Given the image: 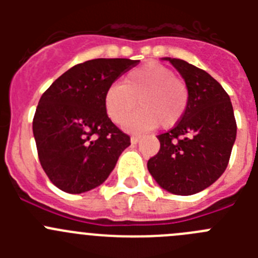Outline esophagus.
I'll return each instance as SVG.
<instances>
[{
	"label": "esophagus",
	"mask_w": 258,
	"mask_h": 258,
	"mask_svg": "<svg viewBox=\"0 0 258 258\" xmlns=\"http://www.w3.org/2000/svg\"><path fill=\"white\" fill-rule=\"evenodd\" d=\"M141 141V137H138V136H133L131 138V143L132 145H137V143L140 142Z\"/></svg>",
	"instance_id": "34e87169"
}]
</instances>
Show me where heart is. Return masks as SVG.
Here are the masks:
<instances>
[{
	"mask_svg": "<svg viewBox=\"0 0 258 258\" xmlns=\"http://www.w3.org/2000/svg\"><path fill=\"white\" fill-rule=\"evenodd\" d=\"M125 127L131 132H147L161 126L165 129L178 124L188 103V89L166 66L150 61L134 68L124 84L113 83L104 94V108L115 124H122L137 107Z\"/></svg>",
	"mask_w": 258,
	"mask_h": 258,
	"instance_id": "1",
	"label": "heart"
}]
</instances>
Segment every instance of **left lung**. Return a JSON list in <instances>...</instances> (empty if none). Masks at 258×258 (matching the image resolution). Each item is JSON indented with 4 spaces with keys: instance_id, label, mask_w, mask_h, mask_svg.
I'll return each instance as SVG.
<instances>
[{
    "instance_id": "obj_1",
    "label": "left lung",
    "mask_w": 258,
    "mask_h": 258,
    "mask_svg": "<svg viewBox=\"0 0 258 258\" xmlns=\"http://www.w3.org/2000/svg\"><path fill=\"white\" fill-rule=\"evenodd\" d=\"M183 77L188 103L183 117L157 136L160 150L147 168L160 187L175 195H192L220 178L236 138L230 97L206 71L182 59L164 58Z\"/></svg>"
}]
</instances>
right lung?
Instances as JSON below:
<instances>
[{
	"label": "right lung",
	"mask_w": 258,
	"mask_h": 258,
	"mask_svg": "<svg viewBox=\"0 0 258 258\" xmlns=\"http://www.w3.org/2000/svg\"><path fill=\"white\" fill-rule=\"evenodd\" d=\"M140 60L93 59L74 66L42 94L33 117L38 159L50 181L68 194L98 187L131 145L104 108L111 84Z\"/></svg>",
	"instance_id": "1"
}]
</instances>
